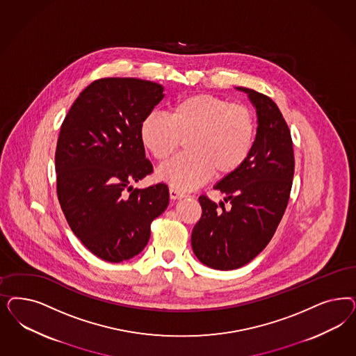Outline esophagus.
I'll return each instance as SVG.
<instances>
[{
    "instance_id": "34e87169",
    "label": "esophagus",
    "mask_w": 356,
    "mask_h": 356,
    "mask_svg": "<svg viewBox=\"0 0 356 356\" xmlns=\"http://www.w3.org/2000/svg\"><path fill=\"white\" fill-rule=\"evenodd\" d=\"M169 193H170V197L174 199V200H177V199H181V197H184V193H181L179 190H177V188H172L170 187V190H169Z\"/></svg>"
}]
</instances>
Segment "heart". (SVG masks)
<instances>
[{
	"label": "heart",
	"mask_w": 356,
	"mask_h": 356,
	"mask_svg": "<svg viewBox=\"0 0 356 356\" xmlns=\"http://www.w3.org/2000/svg\"><path fill=\"white\" fill-rule=\"evenodd\" d=\"M255 119L242 104L211 94H194L172 104L170 114L152 111L140 126V138L156 160H166L186 138L184 149L163 163L159 178L179 191L193 190L213 174L222 177L249 157Z\"/></svg>",
	"instance_id": "obj_1"
}]
</instances>
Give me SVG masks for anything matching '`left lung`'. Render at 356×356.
Listing matches in <instances>:
<instances>
[{"label": "left lung", "instance_id": "left-lung-1", "mask_svg": "<svg viewBox=\"0 0 356 356\" xmlns=\"http://www.w3.org/2000/svg\"><path fill=\"white\" fill-rule=\"evenodd\" d=\"M236 89L248 94L257 113L252 152L240 169L213 186L224 194V202L199 197L203 212L191 234L196 258L224 271L249 264L273 238L287 208L295 172L291 132L279 107L262 92Z\"/></svg>", "mask_w": 356, "mask_h": 356}]
</instances>
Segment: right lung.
Masks as SVG:
<instances>
[{
	"instance_id": "add662e5",
	"label": "right lung",
	"mask_w": 356,
	"mask_h": 356,
	"mask_svg": "<svg viewBox=\"0 0 356 356\" xmlns=\"http://www.w3.org/2000/svg\"><path fill=\"white\" fill-rule=\"evenodd\" d=\"M163 86L138 79H101L81 92L65 116L55 154L58 196L70 229L107 262L143 252L150 222L169 206V188H134L153 172L140 126Z\"/></svg>"
}]
</instances>
